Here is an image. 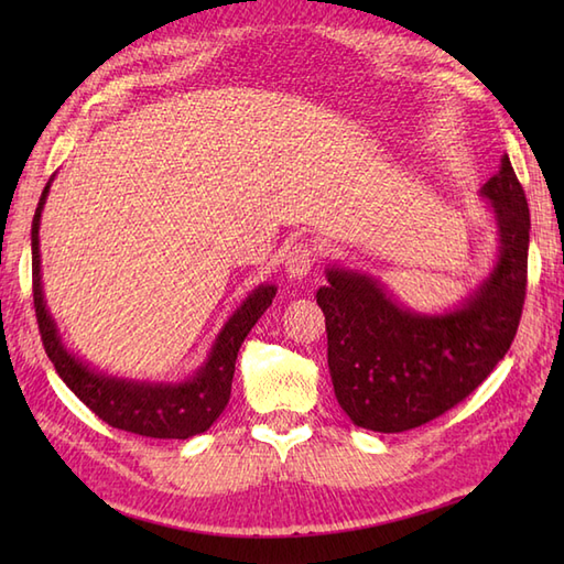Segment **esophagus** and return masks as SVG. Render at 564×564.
<instances>
[{"instance_id": "esophagus-1", "label": "esophagus", "mask_w": 564, "mask_h": 564, "mask_svg": "<svg viewBox=\"0 0 564 564\" xmlns=\"http://www.w3.org/2000/svg\"><path fill=\"white\" fill-rule=\"evenodd\" d=\"M315 267V245L307 239H297L285 251V271L291 279H303Z\"/></svg>"}]
</instances>
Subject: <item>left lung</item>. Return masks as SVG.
<instances>
[{"instance_id":"1","label":"left lung","mask_w":564,"mask_h":564,"mask_svg":"<svg viewBox=\"0 0 564 564\" xmlns=\"http://www.w3.org/2000/svg\"><path fill=\"white\" fill-rule=\"evenodd\" d=\"M495 213L492 273L446 315H416L366 273L329 267L317 305L327 325L334 394L356 426L380 434L422 426L463 402L517 337L529 273L531 213L505 154L480 188Z\"/></svg>"}]
</instances>
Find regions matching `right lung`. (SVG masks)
Wrapping results in <instances>:
<instances>
[{
	"mask_svg": "<svg viewBox=\"0 0 564 564\" xmlns=\"http://www.w3.org/2000/svg\"><path fill=\"white\" fill-rule=\"evenodd\" d=\"M53 182V178H51ZM51 182L45 184L39 208L31 225V254H33V305L39 319L43 349L51 358L57 376L77 398L97 414L101 422L113 429L150 438H188L208 431L210 424L223 414L230 400L237 351L245 337L267 313L275 297V285L261 283L237 307V313L225 322L218 339H215L208 361L184 382H135L97 373L82 364L75 354L65 349L59 339L55 319L45 307L41 283V251L39 227Z\"/></svg>",
	"mask_w": 564,
	"mask_h": 564,
	"instance_id": "obj_1",
	"label": "right lung"
}]
</instances>
